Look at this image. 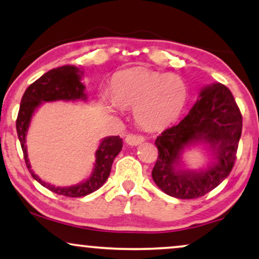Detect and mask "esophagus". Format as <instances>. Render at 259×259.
Instances as JSON below:
<instances>
[{"label": "esophagus", "mask_w": 259, "mask_h": 259, "mask_svg": "<svg viewBox=\"0 0 259 259\" xmlns=\"http://www.w3.org/2000/svg\"><path fill=\"white\" fill-rule=\"evenodd\" d=\"M125 142L131 146H137V145H139V144L145 142V138H144L143 136H139V134L131 133V134H127V136H126Z\"/></svg>", "instance_id": "34e87169"}]
</instances>
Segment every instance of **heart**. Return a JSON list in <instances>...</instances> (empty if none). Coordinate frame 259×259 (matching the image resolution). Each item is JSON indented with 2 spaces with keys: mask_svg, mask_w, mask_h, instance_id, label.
Returning <instances> with one entry per match:
<instances>
[{
  "mask_svg": "<svg viewBox=\"0 0 259 259\" xmlns=\"http://www.w3.org/2000/svg\"><path fill=\"white\" fill-rule=\"evenodd\" d=\"M109 110L134 107V119L146 130L163 128L183 112L189 90L179 75L132 68L117 72L112 79Z\"/></svg>",
  "mask_w": 259,
  "mask_h": 259,
  "instance_id": "1",
  "label": "heart"
}]
</instances>
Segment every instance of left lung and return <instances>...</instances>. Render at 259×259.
<instances>
[{"mask_svg":"<svg viewBox=\"0 0 259 259\" xmlns=\"http://www.w3.org/2000/svg\"><path fill=\"white\" fill-rule=\"evenodd\" d=\"M200 100L179 125L157 137L158 158L152 170L154 183L167 195L196 199L217 188L232 171L243 128V117L230 89L211 83L200 92ZM208 143L214 162L206 170L180 169L186 147Z\"/></svg>","mask_w":259,"mask_h":259,"instance_id":"8db88e82","label":"left lung"}]
</instances>
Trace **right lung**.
<instances>
[{"instance_id":"1","label":"right lung","mask_w":259,"mask_h":259,"mask_svg":"<svg viewBox=\"0 0 259 259\" xmlns=\"http://www.w3.org/2000/svg\"><path fill=\"white\" fill-rule=\"evenodd\" d=\"M82 71L73 65H64L60 68L52 69L32 83L26 89L21 99L18 119H16V132L21 144L23 158H25L27 169L32 177L48 188L49 190L58 195L68 197H80L92 194L103 186L108 179L112 164L115 157L122 149V139L119 136L107 137L101 140L99 149L95 152V164L92 175L88 180L83 181L76 186L56 187L48 182H44L38 175H35L29 164L28 153L26 146V136L28 132L32 116L38 107L42 102H53V101H85V87L82 83Z\"/></svg>"}]
</instances>
